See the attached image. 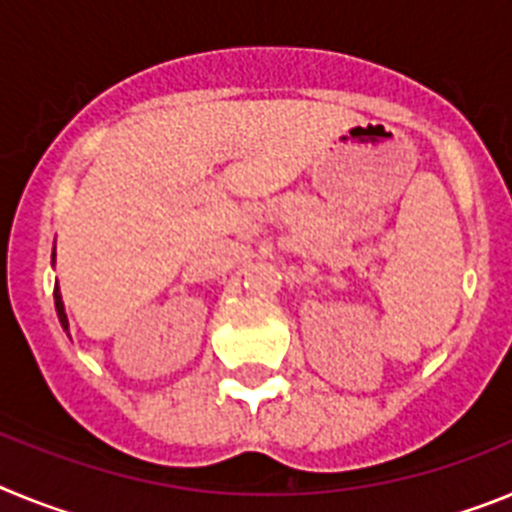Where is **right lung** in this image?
Returning <instances> with one entry per match:
<instances>
[{
    "instance_id": "obj_1",
    "label": "right lung",
    "mask_w": 512,
    "mask_h": 512,
    "mask_svg": "<svg viewBox=\"0 0 512 512\" xmlns=\"http://www.w3.org/2000/svg\"><path fill=\"white\" fill-rule=\"evenodd\" d=\"M53 259H56V251H53ZM53 300H56V312H58V320H61L63 330H69V318H66V310H63V300H61V292H58V284L53 289Z\"/></svg>"
}]
</instances>
